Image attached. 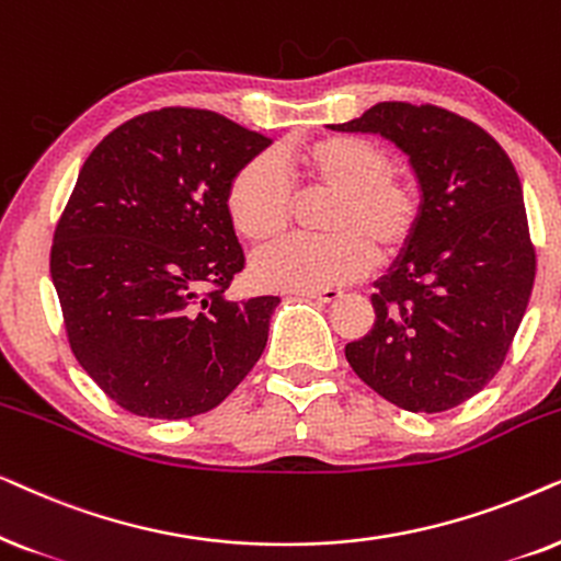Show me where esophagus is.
<instances>
[{"instance_id":"1","label":"esophagus","mask_w":561,"mask_h":561,"mask_svg":"<svg viewBox=\"0 0 561 561\" xmlns=\"http://www.w3.org/2000/svg\"><path fill=\"white\" fill-rule=\"evenodd\" d=\"M302 297H310V300L318 302H335L343 297V289L339 287H328V289H310V293H300Z\"/></svg>"}]
</instances>
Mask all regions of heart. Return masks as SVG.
<instances>
[{
  "label": "heart",
  "instance_id": "heart-1",
  "mask_svg": "<svg viewBox=\"0 0 561 561\" xmlns=\"http://www.w3.org/2000/svg\"><path fill=\"white\" fill-rule=\"evenodd\" d=\"M295 181L302 194H328L320 213L323 236H293L266 245L251 261L264 289H328L354 282L379 261L400 256L423 222V192L415 179L394 174L382 146L356 136H328L279 161L256 153L230 179V222L253 243L287 228L295 210Z\"/></svg>",
  "mask_w": 561,
  "mask_h": 561
}]
</instances>
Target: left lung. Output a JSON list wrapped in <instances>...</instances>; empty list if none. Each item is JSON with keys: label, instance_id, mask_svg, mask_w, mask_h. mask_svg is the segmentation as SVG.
<instances>
[{"label": "left lung", "instance_id": "obj_1", "mask_svg": "<svg viewBox=\"0 0 561 561\" xmlns=\"http://www.w3.org/2000/svg\"><path fill=\"white\" fill-rule=\"evenodd\" d=\"M343 133H379L408 153L423 192L415 241L375 282V325L351 369L410 413H444L503 367L536 276L513 161L472 119L436 104L379 102Z\"/></svg>", "mask_w": 561, "mask_h": 561}]
</instances>
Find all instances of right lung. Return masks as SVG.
<instances>
[{
	"mask_svg": "<svg viewBox=\"0 0 561 561\" xmlns=\"http://www.w3.org/2000/svg\"><path fill=\"white\" fill-rule=\"evenodd\" d=\"M268 144L218 112L163 107L112 130L81 167L50 276L73 356L119 408L207 413L264 354L279 297H226L245 264L226 192Z\"/></svg>",
	"mask_w": 561,
	"mask_h": 561,
	"instance_id": "right-lung-1",
	"label": "right lung"
}]
</instances>
